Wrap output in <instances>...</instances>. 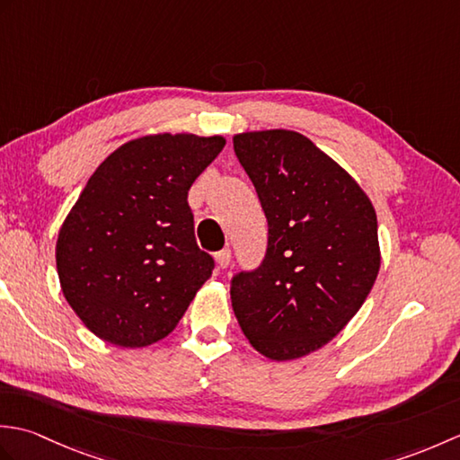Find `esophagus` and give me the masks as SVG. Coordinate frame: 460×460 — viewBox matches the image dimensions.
I'll list each match as a JSON object with an SVG mask.
<instances>
[{
  "label": "esophagus",
  "instance_id": "1",
  "mask_svg": "<svg viewBox=\"0 0 460 460\" xmlns=\"http://www.w3.org/2000/svg\"><path fill=\"white\" fill-rule=\"evenodd\" d=\"M215 262H217L219 269H227L229 262H231V251L229 249L219 251L217 255H215Z\"/></svg>",
  "mask_w": 460,
  "mask_h": 460
}]
</instances>
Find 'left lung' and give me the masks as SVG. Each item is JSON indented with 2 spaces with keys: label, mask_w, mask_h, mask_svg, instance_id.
Segmentation results:
<instances>
[{
  "label": "left lung",
  "mask_w": 460,
  "mask_h": 460,
  "mask_svg": "<svg viewBox=\"0 0 460 460\" xmlns=\"http://www.w3.org/2000/svg\"><path fill=\"white\" fill-rule=\"evenodd\" d=\"M269 221L262 265L239 272L231 306L243 334L272 361L308 356L336 338L377 279V217L340 164L295 130L233 136Z\"/></svg>",
  "instance_id": "8db88e82"
}]
</instances>
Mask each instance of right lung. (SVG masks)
<instances>
[{
  "instance_id": "obj_1",
  "label": "right lung",
  "mask_w": 460,
  "mask_h": 460,
  "mask_svg": "<svg viewBox=\"0 0 460 460\" xmlns=\"http://www.w3.org/2000/svg\"><path fill=\"white\" fill-rule=\"evenodd\" d=\"M223 146V136H140L91 175L55 259L66 302L94 336L144 348L178 326L213 270L195 243L188 191Z\"/></svg>"
}]
</instances>
